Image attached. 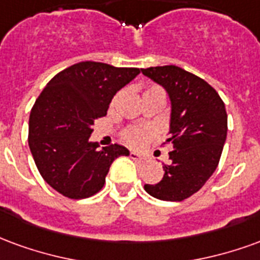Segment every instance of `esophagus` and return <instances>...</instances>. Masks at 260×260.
I'll return each mask as SVG.
<instances>
[{
    "instance_id": "esophagus-1",
    "label": "esophagus",
    "mask_w": 260,
    "mask_h": 260,
    "mask_svg": "<svg viewBox=\"0 0 260 260\" xmlns=\"http://www.w3.org/2000/svg\"><path fill=\"white\" fill-rule=\"evenodd\" d=\"M130 158H132L133 160L138 162V164H144V162H145V158H143L141 155H138L137 152H130Z\"/></svg>"
}]
</instances>
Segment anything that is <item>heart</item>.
Listing matches in <instances>:
<instances>
[{"label":"heart","mask_w":260,"mask_h":260,"mask_svg":"<svg viewBox=\"0 0 260 260\" xmlns=\"http://www.w3.org/2000/svg\"><path fill=\"white\" fill-rule=\"evenodd\" d=\"M153 88H159V87L151 86L145 91L153 90ZM148 137H151V132H149V130H145V128L133 127L127 128L126 132L123 133V140H124L128 145H132V147H140V145H141Z\"/></svg>","instance_id":"1"}]
</instances>
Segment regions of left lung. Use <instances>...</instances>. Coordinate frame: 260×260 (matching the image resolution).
I'll use <instances>...</instances> for the list:
<instances>
[{
	"label": "left lung",
	"instance_id": "obj_1",
	"mask_svg": "<svg viewBox=\"0 0 260 260\" xmlns=\"http://www.w3.org/2000/svg\"><path fill=\"white\" fill-rule=\"evenodd\" d=\"M141 72L169 94L168 143L173 144L164 179L144 188L158 200L183 201L200 191L219 165L227 137L224 102L204 79L179 66H155Z\"/></svg>",
	"mask_w": 260,
	"mask_h": 260
}]
</instances>
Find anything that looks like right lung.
<instances>
[{"label":"right lung","instance_id":"right-lung-1","mask_svg":"<svg viewBox=\"0 0 260 260\" xmlns=\"http://www.w3.org/2000/svg\"><path fill=\"white\" fill-rule=\"evenodd\" d=\"M140 73L138 68H115L79 62L54 76L31 108L29 147L41 177L63 197L83 200L105 184L112 162L128 149L91 143L94 120L107 115L112 98Z\"/></svg>","mask_w":260,"mask_h":260}]
</instances>
